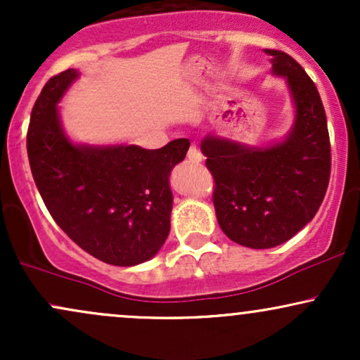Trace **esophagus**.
I'll list each match as a JSON object with an SVG mask.
<instances>
[{"label":"esophagus","instance_id":"34e87169","mask_svg":"<svg viewBox=\"0 0 360 360\" xmlns=\"http://www.w3.org/2000/svg\"><path fill=\"white\" fill-rule=\"evenodd\" d=\"M188 160H189V162H191V164H200L201 160H203V155H201L200 148H198L196 146L189 147V150H188Z\"/></svg>","mask_w":360,"mask_h":360}]
</instances>
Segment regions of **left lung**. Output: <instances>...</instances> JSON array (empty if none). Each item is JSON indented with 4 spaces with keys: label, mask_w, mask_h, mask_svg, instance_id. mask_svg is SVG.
Returning a JSON list of instances; mask_svg holds the SVG:
<instances>
[{
    "label": "left lung",
    "mask_w": 360,
    "mask_h": 360,
    "mask_svg": "<svg viewBox=\"0 0 360 360\" xmlns=\"http://www.w3.org/2000/svg\"><path fill=\"white\" fill-rule=\"evenodd\" d=\"M264 52L295 105L286 137L266 147L217 134L201 140L214 177L218 225L230 240L250 249H271L295 237L316 214L330 179L328 128L315 82L286 52Z\"/></svg>",
    "instance_id": "obj_1"
}]
</instances>
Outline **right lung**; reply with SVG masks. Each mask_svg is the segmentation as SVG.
Listing matches in <instances>:
<instances>
[{"mask_svg":"<svg viewBox=\"0 0 360 360\" xmlns=\"http://www.w3.org/2000/svg\"><path fill=\"white\" fill-rule=\"evenodd\" d=\"M77 77L76 69L57 74L37 98L27 134L32 176L49 213L82 250L111 266H137L166 242L169 176L184 160L189 140L155 150L72 142L57 105Z\"/></svg>","mask_w":360,"mask_h":360,"instance_id":"right-lung-1","label":"right lung"}]
</instances>
